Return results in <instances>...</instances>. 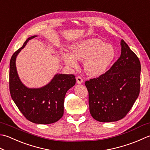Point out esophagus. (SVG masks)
Segmentation results:
<instances>
[{"label": "esophagus", "mask_w": 150, "mask_h": 150, "mask_svg": "<svg viewBox=\"0 0 150 150\" xmlns=\"http://www.w3.org/2000/svg\"><path fill=\"white\" fill-rule=\"evenodd\" d=\"M77 83L78 84H81L83 83V79L81 77V76H78L77 77Z\"/></svg>", "instance_id": "34e87169"}]
</instances>
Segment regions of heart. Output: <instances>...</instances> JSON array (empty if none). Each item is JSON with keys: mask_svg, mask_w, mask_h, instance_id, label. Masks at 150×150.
<instances>
[{"mask_svg": "<svg viewBox=\"0 0 150 150\" xmlns=\"http://www.w3.org/2000/svg\"><path fill=\"white\" fill-rule=\"evenodd\" d=\"M71 51L72 55H63L64 62L67 65L76 67L77 66L76 60L85 61V71L93 77H99L106 73L116 55L113 46L105 44L98 38L81 41L73 45Z\"/></svg>", "mask_w": 150, "mask_h": 150, "instance_id": "1", "label": "heart"}]
</instances>
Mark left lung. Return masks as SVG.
I'll list each match as a JSON object with an SVG mask.
<instances>
[{
  "label": "left lung",
  "instance_id": "8db88e82",
  "mask_svg": "<svg viewBox=\"0 0 150 150\" xmlns=\"http://www.w3.org/2000/svg\"><path fill=\"white\" fill-rule=\"evenodd\" d=\"M121 55L106 73L85 82L91 115L101 122L124 118L139 97L140 60L124 40Z\"/></svg>",
  "mask_w": 150,
  "mask_h": 150
}]
</instances>
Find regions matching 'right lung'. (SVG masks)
<instances>
[{
    "instance_id": "right-lung-1",
    "label": "right lung",
    "mask_w": 150,
    "mask_h": 150,
    "mask_svg": "<svg viewBox=\"0 0 150 150\" xmlns=\"http://www.w3.org/2000/svg\"><path fill=\"white\" fill-rule=\"evenodd\" d=\"M34 36L14 52L10 63L9 86L11 98L23 116L31 122L49 124L58 121L64 114V102L67 91L75 84L73 74H57L41 88H28L21 82L17 73L16 59L21 50Z\"/></svg>"
}]
</instances>
